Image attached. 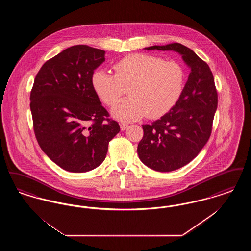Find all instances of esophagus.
Returning <instances> with one entry per match:
<instances>
[{"instance_id": "1", "label": "esophagus", "mask_w": 251, "mask_h": 251, "mask_svg": "<svg viewBox=\"0 0 251 251\" xmlns=\"http://www.w3.org/2000/svg\"><path fill=\"white\" fill-rule=\"evenodd\" d=\"M120 126L121 131H125L128 128V124L127 123H120Z\"/></svg>"}]
</instances>
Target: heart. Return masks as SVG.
Masks as SVG:
<instances>
[{
  "instance_id": "heart-1",
  "label": "heart",
  "mask_w": 251,
  "mask_h": 251,
  "mask_svg": "<svg viewBox=\"0 0 251 251\" xmlns=\"http://www.w3.org/2000/svg\"><path fill=\"white\" fill-rule=\"evenodd\" d=\"M115 75L97 70L91 85L97 97L106 105H113L129 88V99L120 100L111 110L114 119L130 122L147 115L161 118L179 101L184 87L185 73L179 63L161 57L131 53L114 65Z\"/></svg>"
}]
</instances>
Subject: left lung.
I'll return each mask as SVG.
<instances>
[{
  "label": "left lung",
  "instance_id": "1",
  "mask_svg": "<svg viewBox=\"0 0 251 251\" xmlns=\"http://www.w3.org/2000/svg\"><path fill=\"white\" fill-rule=\"evenodd\" d=\"M145 50L176 51L190 69L177 104L160 120L142 125L143 138L137 147L144 165L159 172H169L190 163L209 140L217 92L209 66L191 49L170 43Z\"/></svg>",
  "mask_w": 251,
  "mask_h": 251
}]
</instances>
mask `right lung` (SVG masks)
Here are the masks:
<instances>
[{"label":"right lung","instance_id":"right-lung-1","mask_svg":"<svg viewBox=\"0 0 251 251\" xmlns=\"http://www.w3.org/2000/svg\"><path fill=\"white\" fill-rule=\"evenodd\" d=\"M104 56V50L86 45L66 49L41 67L31 91L36 140L53 163L70 172L99 167L120 131L91 85Z\"/></svg>","mask_w":251,"mask_h":251}]
</instances>
